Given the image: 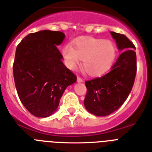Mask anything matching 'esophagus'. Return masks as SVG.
Returning a JSON list of instances; mask_svg holds the SVG:
<instances>
[{
    "mask_svg": "<svg viewBox=\"0 0 152 152\" xmlns=\"http://www.w3.org/2000/svg\"><path fill=\"white\" fill-rule=\"evenodd\" d=\"M83 81V80L80 78V77H77V82H78V83H82Z\"/></svg>",
    "mask_w": 152,
    "mask_h": 152,
    "instance_id": "1",
    "label": "esophagus"
}]
</instances>
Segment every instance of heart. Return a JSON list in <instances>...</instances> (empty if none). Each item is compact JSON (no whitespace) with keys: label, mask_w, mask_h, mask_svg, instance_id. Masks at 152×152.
<instances>
[{"label":"heart","mask_w":152,"mask_h":152,"mask_svg":"<svg viewBox=\"0 0 152 152\" xmlns=\"http://www.w3.org/2000/svg\"><path fill=\"white\" fill-rule=\"evenodd\" d=\"M67 68L73 70L83 59V68L90 76H99L111 67L116 57V46L111 41L94 38L76 39L74 46L66 43L61 49Z\"/></svg>","instance_id":"1"}]
</instances>
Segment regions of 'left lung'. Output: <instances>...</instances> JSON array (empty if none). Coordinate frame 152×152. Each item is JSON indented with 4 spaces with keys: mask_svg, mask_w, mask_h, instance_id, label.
Instances as JSON below:
<instances>
[{
    "mask_svg": "<svg viewBox=\"0 0 152 152\" xmlns=\"http://www.w3.org/2000/svg\"><path fill=\"white\" fill-rule=\"evenodd\" d=\"M118 50L122 51L106 75L85 82L84 106L89 113L104 117L116 111L131 92L137 74L135 46L124 34L110 32Z\"/></svg>",
    "mask_w": 152,
    "mask_h": 152,
    "instance_id": "obj_1",
    "label": "left lung"
}]
</instances>
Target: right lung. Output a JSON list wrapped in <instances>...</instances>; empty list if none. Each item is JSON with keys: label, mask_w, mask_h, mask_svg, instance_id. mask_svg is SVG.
Masks as SVG:
<instances>
[{"label": "right lung", "mask_w": 152, "mask_h": 152, "mask_svg": "<svg viewBox=\"0 0 152 152\" xmlns=\"http://www.w3.org/2000/svg\"><path fill=\"white\" fill-rule=\"evenodd\" d=\"M64 38L61 31H40L27 34L15 50L13 76L18 95L38 118L52 115L67 87L76 83V76L63 64L57 48Z\"/></svg>", "instance_id": "obj_1"}]
</instances>
